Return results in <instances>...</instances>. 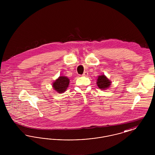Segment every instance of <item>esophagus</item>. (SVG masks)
Segmentation results:
<instances>
[{"mask_svg": "<svg viewBox=\"0 0 155 155\" xmlns=\"http://www.w3.org/2000/svg\"><path fill=\"white\" fill-rule=\"evenodd\" d=\"M88 75V73L87 71H85V72H84V73L82 74L83 76H87Z\"/></svg>", "mask_w": 155, "mask_h": 155, "instance_id": "esophagus-1", "label": "esophagus"}]
</instances>
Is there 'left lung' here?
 <instances>
[{
	"label": "left lung",
	"mask_w": 155,
	"mask_h": 155,
	"mask_svg": "<svg viewBox=\"0 0 155 155\" xmlns=\"http://www.w3.org/2000/svg\"><path fill=\"white\" fill-rule=\"evenodd\" d=\"M111 82L105 75H101L98 77L97 80V85L98 87L101 89H104L108 88L110 85Z\"/></svg>",
	"instance_id": "obj_1"
}]
</instances>
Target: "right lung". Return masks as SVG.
Wrapping results in <instances>:
<instances>
[{"instance_id": "obj_1", "label": "right lung", "mask_w": 155, "mask_h": 155, "mask_svg": "<svg viewBox=\"0 0 155 155\" xmlns=\"http://www.w3.org/2000/svg\"><path fill=\"white\" fill-rule=\"evenodd\" d=\"M69 84V79L64 76L59 77L53 84V87L59 93H63L66 90Z\"/></svg>"}]
</instances>
